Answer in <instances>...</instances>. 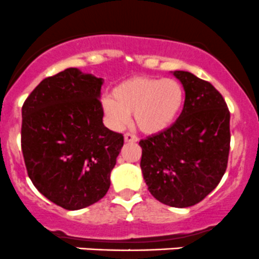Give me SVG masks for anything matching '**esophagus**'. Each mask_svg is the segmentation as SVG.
I'll use <instances>...</instances> for the list:
<instances>
[{"label":"esophagus","instance_id":"esophagus-1","mask_svg":"<svg viewBox=\"0 0 259 259\" xmlns=\"http://www.w3.org/2000/svg\"><path fill=\"white\" fill-rule=\"evenodd\" d=\"M124 141H126V142H128V143H135V142H137L138 141V138H137V136H135L133 135V133H126V135H124Z\"/></svg>","mask_w":259,"mask_h":259}]
</instances>
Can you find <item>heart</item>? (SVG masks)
Returning a JSON list of instances; mask_svg holds the SVG:
<instances>
[{
  "instance_id": "obj_1",
  "label": "heart",
  "mask_w": 259,
  "mask_h": 259,
  "mask_svg": "<svg viewBox=\"0 0 259 259\" xmlns=\"http://www.w3.org/2000/svg\"><path fill=\"white\" fill-rule=\"evenodd\" d=\"M185 104V89L176 79L135 76L116 85L111 97L102 101L109 126L122 130L133 113L142 132L157 135L170 128Z\"/></svg>"
}]
</instances>
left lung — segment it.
I'll use <instances>...</instances> for the list:
<instances>
[{"mask_svg": "<svg viewBox=\"0 0 259 259\" xmlns=\"http://www.w3.org/2000/svg\"><path fill=\"white\" fill-rule=\"evenodd\" d=\"M174 75L185 89L184 109L170 128L140 141V166L153 198L188 208L209 195L227 170L230 113L213 84L189 71Z\"/></svg>", "mask_w": 259, "mask_h": 259, "instance_id": "left-lung-1", "label": "left lung"}]
</instances>
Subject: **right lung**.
<instances>
[{"mask_svg":"<svg viewBox=\"0 0 259 259\" xmlns=\"http://www.w3.org/2000/svg\"><path fill=\"white\" fill-rule=\"evenodd\" d=\"M103 79L69 68L45 78L22 106L21 148L35 188L66 210L101 200L123 135L103 124Z\"/></svg>","mask_w":259,"mask_h":259,"instance_id":"1","label":"right lung"}]
</instances>
